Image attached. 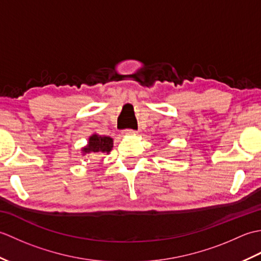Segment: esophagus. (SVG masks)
<instances>
[{
  "label": "esophagus",
  "mask_w": 261,
  "mask_h": 261,
  "mask_svg": "<svg viewBox=\"0 0 261 261\" xmlns=\"http://www.w3.org/2000/svg\"><path fill=\"white\" fill-rule=\"evenodd\" d=\"M137 130H134V129H125L124 130V134L125 135H136L137 134Z\"/></svg>",
  "instance_id": "34e87169"
}]
</instances>
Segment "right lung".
Returning <instances> with one entry per match:
<instances>
[{
	"label": "right lung",
	"mask_w": 261,
	"mask_h": 261,
	"mask_svg": "<svg viewBox=\"0 0 261 261\" xmlns=\"http://www.w3.org/2000/svg\"><path fill=\"white\" fill-rule=\"evenodd\" d=\"M113 147V140L110 137L93 135L88 140V146L83 149L84 153L88 152H110Z\"/></svg>",
	"instance_id": "obj_1"
}]
</instances>
